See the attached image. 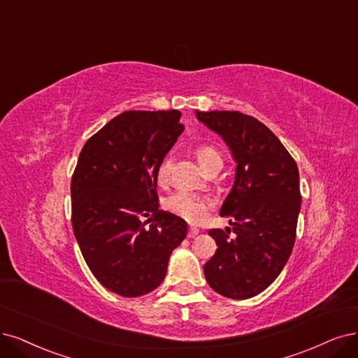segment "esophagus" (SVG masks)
I'll return each instance as SVG.
<instances>
[{
  "mask_svg": "<svg viewBox=\"0 0 358 358\" xmlns=\"http://www.w3.org/2000/svg\"><path fill=\"white\" fill-rule=\"evenodd\" d=\"M197 234H199V229H194V227H190V229H189L187 236L190 237V239H192V237H196Z\"/></svg>",
  "mask_w": 358,
  "mask_h": 358,
  "instance_id": "esophagus-1",
  "label": "esophagus"
}]
</instances>
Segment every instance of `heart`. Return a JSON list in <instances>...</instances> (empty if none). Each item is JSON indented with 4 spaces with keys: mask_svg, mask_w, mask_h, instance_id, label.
<instances>
[{
    "mask_svg": "<svg viewBox=\"0 0 358 358\" xmlns=\"http://www.w3.org/2000/svg\"><path fill=\"white\" fill-rule=\"evenodd\" d=\"M194 155L205 171L213 165L222 166V156L215 148H213V145H208V144L197 145L194 149ZM171 166H172L171 157L162 159V162L159 164L156 171L159 182L164 184L168 181ZM165 205L172 214H176L193 224L205 220V217L210 210V206H213L206 197H202L199 194H194L190 192H178L176 194H172L171 197H168Z\"/></svg>",
    "mask_w": 358,
    "mask_h": 358,
    "instance_id": "b5f03b06",
    "label": "heart"
}]
</instances>
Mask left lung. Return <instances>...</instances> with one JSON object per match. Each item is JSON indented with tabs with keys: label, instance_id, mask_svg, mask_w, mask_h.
I'll list each match as a JSON object with an SVG mask.
<instances>
[{
	"label": "left lung",
	"instance_id": "1",
	"mask_svg": "<svg viewBox=\"0 0 358 358\" xmlns=\"http://www.w3.org/2000/svg\"><path fill=\"white\" fill-rule=\"evenodd\" d=\"M196 116L222 137L236 161L234 184L220 215L236 237L209 230L217 252L205 266L208 285L231 299L252 298L280 274L292 254L301 210L299 172L294 157L258 119L210 110Z\"/></svg>",
	"mask_w": 358,
	"mask_h": 358
}]
</instances>
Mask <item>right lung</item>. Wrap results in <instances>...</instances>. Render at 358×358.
I'll return each instance as SVG.
<instances>
[{
  "instance_id": "right-lung-1",
  "label": "right lung",
  "mask_w": 358,
  "mask_h": 358,
  "mask_svg": "<svg viewBox=\"0 0 358 358\" xmlns=\"http://www.w3.org/2000/svg\"><path fill=\"white\" fill-rule=\"evenodd\" d=\"M178 110H128L88 138L72 176V227L88 268L136 298L166 275L187 222L159 209L156 171L184 127ZM143 217H148L145 222Z\"/></svg>"
}]
</instances>
